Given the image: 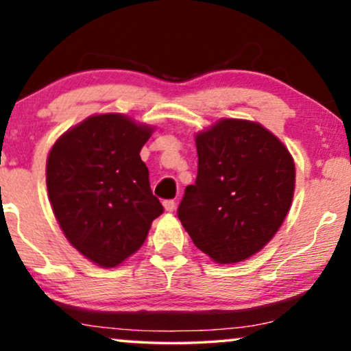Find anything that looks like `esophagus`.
I'll use <instances>...</instances> for the list:
<instances>
[{
    "mask_svg": "<svg viewBox=\"0 0 351 351\" xmlns=\"http://www.w3.org/2000/svg\"><path fill=\"white\" fill-rule=\"evenodd\" d=\"M163 208H165V211H168V213L175 211V201H173V199L163 201Z\"/></svg>",
    "mask_w": 351,
    "mask_h": 351,
    "instance_id": "esophagus-1",
    "label": "esophagus"
}]
</instances>
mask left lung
<instances>
[{
    "label": "left lung",
    "mask_w": 351,
    "mask_h": 351,
    "mask_svg": "<svg viewBox=\"0 0 351 351\" xmlns=\"http://www.w3.org/2000/svg\"><path fill=\"white\" fill-rule=\"evenodd\" d=\"M195 142L198 176L184 189L181 224L215 263L249 259L276 236L291 209V152L263 125L243 119L217 120Z\"/></svg>",
    "instance_id": "1"
}]
</instances>
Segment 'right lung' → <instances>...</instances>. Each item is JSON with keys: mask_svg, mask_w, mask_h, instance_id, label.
<instances>
[{"mask_svg": "<svg viewBox=\"0 0 351 351\" xmlns=\"http://www.w3.org/2000/svg\"><path fill=\"white\" fill-rule=\"evenodd\" d=\"M153 130L123 114L90 115L47 155L52 213L72 247L100 267H117L138 251L163 213L140 158Z\"/></svg>", "mask_w": 351, "mask_h": 351, "instance_id": "obj_1", "label": "right lung"}]
</instances>
